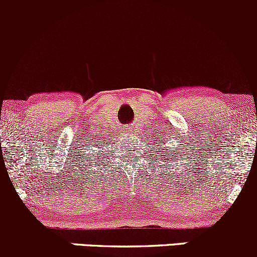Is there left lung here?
I'll use <instances>...</instances> for the list:
<instances>
[{
    "instance_id": "1",
    "label": "left lung",
    "mask_w": 257,
    "mask_h": 257,
    "mask_svg": "<svg viewBox=\"0 0 257 257\" xmlns=\"http://www.w3.org/2000/svg\"><path fill=\"white\" fill-rule=\"evenodd\" d=\"M170 155H172V152H171V154H170ZM172 156H175V155H172Z\"/></svg>"
}]
</instances>
